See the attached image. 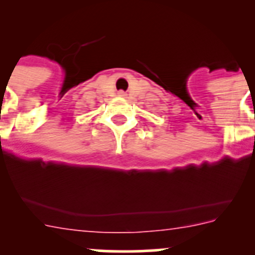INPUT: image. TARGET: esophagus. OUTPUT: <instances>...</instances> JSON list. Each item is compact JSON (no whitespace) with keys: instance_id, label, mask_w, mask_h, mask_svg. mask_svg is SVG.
<instances>
[{"instance_id":"esophagus-1","label":"esophagus","mask_w":255,"mask_h":255,"mask_svg":"<svg viewBox=\"0 0 255 255\" xmlns=\"http://www.w3.org/2000/svg\"><path fill=\"white\" fill-rule=\"evenodd\" d=\"M118 96H121V97H123V96H126V94H125V91H118Z\"/></svg>"}]
</instances>
